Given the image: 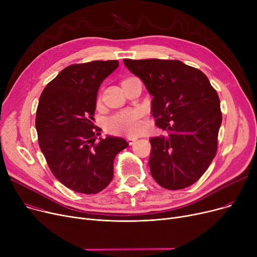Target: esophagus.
<instances>
[{
	"instance_id": "obj_1",
	"label": "esophagus",
	"mask_w": 257,
	"mask_h": 257,
	"mask_svg": "<svg viewBox=\"0 0 257 257\" xmlns=\"http://www.w3.org/2000/svg\"><path fill=\"white\" fill-rule=\"evenodd\" d=\"M137 140H138V138H134V137H128V138H127V141L129 142L130 145H133L134 143H136Z\"/></svg>"
}]
</instances>
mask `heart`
Wrapping results in <instances>:
<instances>
[{
	"mask_svg": "<svg viewBox=\"0 0 257 257\" xmlns=\"http://www.w3.org/2000/svg\"><path fill=\"white\" fill-rule=\"evenodd\" d=\"M107 128L114 133L137 134L142 130L141 112L139 110L120 111L107 119Z\"/></svg>",
	"mask_w": 257,
	"mask_h": 257,
	"instance_id": "1",
	"label": "heart"
}]
</instances>
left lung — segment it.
Returning <instances> with one entry per match:
<instances>
[{"label":"left lung","instance_id":"left-lung-1","mask_svg":"<svg viewBox=\"0 0 257 257\" xmlns=\"http://www.w3.org/2000/svg\"><path fill=\"white\" fill-rule=\"evenodd\" d=\"M153 97L152 115L167 136L150 140L152 177L167 190L194 184L218 149L220 99L208 78L179 60L124 59Z\"/></svg>","mask_w":257,"mask_h":257}]
</instances>
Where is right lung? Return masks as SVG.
I'll list each match as a JSON object with an SVG mask.
<instances>
[{
	"instance_id": "obj_1",
	"label": "right lung",
	"mask_w": 257,
	"mask_h": 257,
	"mask_svg": "<svg viewBox=\"0 0 257 257\" xmlns=\"http://www.w3.org/2000/svg\"><path fill=\"white\" fill-rule=\"evenodd\" d=\"M118 66L117 60L72 64L40 94L35 126L38 144L55 178L70 190L97 194L113 177L115 155L128 147L121 138L99 139L93 124L101 83Z\"/></svg>"
}]
</instances>
